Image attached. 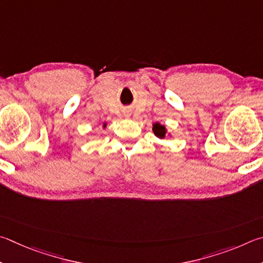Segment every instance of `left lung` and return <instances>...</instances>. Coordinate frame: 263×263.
Wrapping results in <instances>:
<instances>
[{"mask_svg":"<svg viewBox=\"0 0 263 263\" xmlns=\"http://www.w3.org/2000/svg\"><path fill=\"white\" fill-rule=\"evenodd\" d=\"M153 132L155 136H157L160 140H164L166 136H171V133H168L167 128L159 122L153 124Z\"/></svg>","mask_w":263,"mask_h":263,"instance_id":"left-lung-1","label":"left lung"}]
</instances>
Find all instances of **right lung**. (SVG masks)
I'll list each match as a JSON object with an SVG mask.
<instances>
[{
    "label": "right lung",
    "instance_id": "add662e5",
    "mask_svg": "<svg viewBox=\"0 0 263 263\" xmlns=\"http://www.w3.org/2000/svg\"><path fill=\"white\" fill-rule=\"evenodd\" d=\"M106 127H107V122H104V123H103V128L105 129Z\"/></svg>",
    "mask_w": 263,
    "mask_h": 263
}]
</instances>
